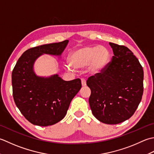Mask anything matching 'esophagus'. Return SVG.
Here are the masks:
<instances>
[{"instance_id": "esophagus-1", "label": "esophagus", "mask_w": 154, "mask_h": 154, "mask_svg": "<svg viewBox=\"0 0 154 154\" xmlns=\"http://www.w3.org/2000/svg\"><path fill=\"white\" fill-rule=\"evenodd\" d=\"M81 82H82V86H86V80L84 79V78H82Z\"/></svg>"}]
</instances>
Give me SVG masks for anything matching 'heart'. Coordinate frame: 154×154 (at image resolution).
Masks as SVG:
<instances>
[{"label":"heart","instance_id":"b5f03b06","mask_svg":"<svg viewBox=\"0 0 154 154\" xmlns=\"http://www.w3.org/2000/svg\"><path fill=\"white\" fill-rule=\"evenodd\" d=\"M109 58L108 50L104 46H86L77 48L69 56V63L65 64L68 70H73V67L83 68L90 66L94 72H98L108 64Z\"/></svg>","mask_w":154,"mask_h":154}]
</instances>
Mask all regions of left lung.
Wrapping results in <instances>:
<instances>
[{
	"label": "left lung",
	"mask_w": 154,
	"mask_h": 154,
	"mask_svg": "<svg viewBox=\"0 0 154 154\" xmlns=\"http://www.w3.org/2000/svg\"><path fill=\"white\" fill-rule=\"evenodd\" d=\"M112 60L87 80L93 115L107 124H117L136 112L143 92V70L137 58L124 46L109 42Z\"/></svg>",
	"instance_id": "obj_1"
}]
</instances>
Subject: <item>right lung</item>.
Masks as SVG:
<instances>
[{"mask_svg":"<svg viewBox=\"0 0 154 154\" xmlns=\"http://www.w3.org/2000/svg\"><path fill=\"white\" fill-rule=\"evenodd\" d=\"M68 40L44 45L25 51L12 72V95L16 105L31 124L48 126L62 120L70 103L82 87L80 78L62 80L58 74L38 76L34 72L36 60L43 54L60 56Z\"/></svg>","mask_w":154,"mask_h":154,"instance_id":"1","label":"right lung"}]
</instances>
